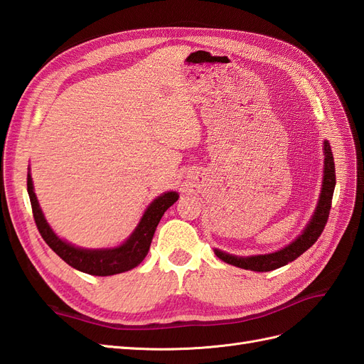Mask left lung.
Here are the masks:
<instances>
[{"instance_id": "left-lung-1", "label": "left lung", "mask_w": 364, "mask_h": 364, "mask_svg": "<svg viewBox=\"0 0 364 364\" xmlns=\"http://www.w3.org/2000/svg\"><path fill=\"white\" fill-rule=\"evenodd\" d=\"M325 170H323V185H322V193L321 199H318V205L316 208V213L311 218L310 225L302 232V235L297 237L291 245L284 247L274 253H269V255H255V257H247V258H240L228 255L225 252L214 250L215 255L230 264V266H235L245 270H253V272H270L274 269H279L285 264L294 261L297 257H301L305 250L310 249L317 238L321 237L323 229L326 226L329 211H331V202H333V194L336 188V167H334V156L331 151V146L329 142L325 141Z\"/></svg>"}]
</instances>
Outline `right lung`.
Masks as SVG:
<instances>
[{"instance_id": "right-lung-1", "label": "right lung", "mask_w": 364, "mask_h": 364, "mask_svg": "<svg viewBox=\"0 0 364 364\" xmlns=\"http://www.w3.org/2000/svg\"><path fill=\"white\" fill-rule=\"evenodd\" d=\"M27 191L30 196L35 223L38 226L39 234L46 240V243L56 252L65 262L70 264L71 267L87 274H94V277H111V274L127 272L136 267L138 264H141V261L144 259L149 253L151 238L155 235L159 220L162 218L164 213L167 211L179 197L178 193L170 191L158 197L155 202H151L144 215H142L135 232L132 234V237L124 245H121L115 249L83 250L65 243L63 240H60L53 232L47 223V220L43 218L35 191H33L30 173L27 174Z\"/></svg>"}]
</instances>
